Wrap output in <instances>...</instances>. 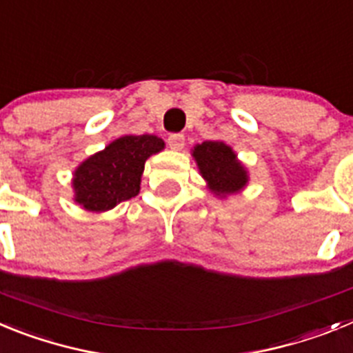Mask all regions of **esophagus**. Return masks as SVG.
I'll list each match as a JSON object with an SVG mask.
<instances>
[{
    "instance_id": "obj_1",
    "label": "esophagus",
    "mask_w": 353,
    "mask_h": 353,
    "mask_svg": "<svg viewBox=\"0 0 353 353\" xmlns=\"http://www.w3.org/2000/svg\"><path fill=\"white\" fill-rule=\"evenodd\" d=\"M168 145H170L171 150H182L183 145H185V138H183V134H170V138H168Z\"/></svg>"
}]
</instances>
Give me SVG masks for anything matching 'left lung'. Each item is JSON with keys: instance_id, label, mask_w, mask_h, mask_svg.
Listing matches in <instances>:
<instances>
[{"instance_id": "obj_1", "label": "left lung", "mask_w": 353, "mask_h": 353, "mask_svg": "<svg viewBox=\"0 0 353 353\" xmlns=\"http://www.w3.org/2000/svg\"><path fill=\"white\" fill-rule=\"evenodd\" d=\"M192 155L215 194H233L248 183L244 166L236 161L233 150L224 143L205 141L196 146Z\"/></svg>"}]
</instances>
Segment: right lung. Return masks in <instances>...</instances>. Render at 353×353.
Returning a JSON list of instances; mask_svg holds the SVG:
<instances>
[{"mask_svg":"<svg viewBox=\"0 0 353 353\" xmlns=\"http://www.w3.org/2000/svg\"><path fill=\"white\" fill-rule=\"evenodd\" d=\"M164 148L157 136H123L92 155L74 173L76 201L86 210L105 212L138 196L146 159Z\"/></svg>","mask_w":353,"mask_h":353,"instance_id":"add662e5","label":"right lung"}]
</instances>
